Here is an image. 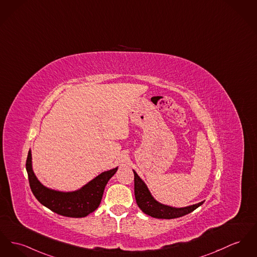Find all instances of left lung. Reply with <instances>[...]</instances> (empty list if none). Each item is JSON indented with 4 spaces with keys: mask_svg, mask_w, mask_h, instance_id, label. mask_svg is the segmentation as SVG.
I'll return each mask as SVG.
<instances>
[{
    "mask_svg": "<svg viewBox=\"0 0 257 257\" xmlns=\"http://www.w3.org/2000/svg\"><path fill=\"white\" fill-rule=\"evenodd\" d=\"M133 172H134V182H135L134 189H135L137 205L146 214L151 215L152 217L164 218V219L181 217L196 210L198 207H200L204 203L203 201L195 205H191L184 208H175V207L163 205L157 202L152 197L147 184L138 176V174L134 170Z\"/></svg>",
    "mask_w": 257,
    "mask_h": 257,
    "instance_id": "obj_1",
    "label": "left lung"
}]
</instances>
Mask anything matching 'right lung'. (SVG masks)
I'll use <instances>...</instances> for the list:
<instances>
[{"mask_svg": "<svg viewBox=\"0 0 257 257\" xmlns=\"http://www.w3.org/2000/svg\"><path fill=\"white\" fill-rule=\"evenodd\" d=\"M26 170L31 190L42 205L63 216L84 217L99 207L106 183L116 173L117 167L103 172L78 190L71 192L53 190L40 182L32 168L31 151L28 152Z\"/></svg>", "mask_w": 257, "mask_h": 257, "instance_id": "add662e5", "label": "right lung"}]
</instances>
